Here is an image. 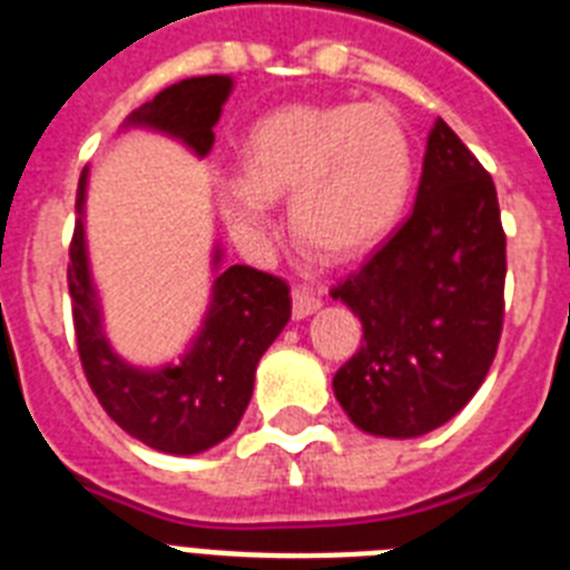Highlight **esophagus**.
<instances>
[{"instance_id": "1", "label": "esophagus", "mask_w": 570, "mask_h": 570, "mask_svg": "<svg viewBox=\"0 0 570 570\" xmlns=\"http://www.w3.org/2000/svg\"><path fill=\"white\" fill-rule=\"evenodd\" d=\"M322 307V295L309 286H295L293 289V318H307Z\"/></svg>"}]
</instances>
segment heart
I'll return each instance as SVG.
<instances>
[{
  "label": "heart",
  "mask_w": 570,
  "mask_h": 570,
  "mask_svg": "<svg viewBox=\"0 0 570 570\" xmlns=\"http://www.w3.org/2000/svg\"><path fill=\"white\" fill-rule=\"evenodd\" d=\"M239 173L222 193V216L239 237H263L272 198L293 196L295 234L331 261H351L401 219L413 146L386 105H286L254 122Z\"/></svg>",
  "instance_id": "obj_1"
}]
</instances>
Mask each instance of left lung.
Wrapping results in <instances>:
<instances>
[{
  "mask_svg": "<svg viewBox=\"0 0 570 570\" xmlns=\"http://www.w3.org/2000/svg\"><path fill=\"white\" fill-rule=\"evenodd\" d=\"M503 281L492 175L436 119L413 213L331 289L363 322L360 351L333 377L348 419L372 436L413 439L460 413L498 354Z\"/></svg>",
  "mask_w": 570,
  "mask_h": 570,
  "instance_id": "1",
  "label": "left lung"
}]
</instances>
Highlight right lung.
<instances>
[{
	"label": "right lung",
	"instance_id": "right-lung-1",
	"mask_svg": "<svg viewBox=\"0 0 570 570\" xmlns=\"http://www.w3.org/2000/svg\"><path fill=\"white\" fill-rule=\"evenodd\" d=\"M228 76L184 78L160 90L125 125H146L187 142L198 157L213 149V125L228 99ZM87 169L78 180L76 230L69 243L67 284L81 368L105 413L128 436L164 453H202L228 439L252 401L254 372L293 313L289 286L269 272L230 266L213 281L205 327L178 365L134 368L114 354L101 331V309L87 266ZM222 254L216 248L213 263Z\"/></svg>",
	"mask_w": 570,
	"mask_h": 570
}]
</instances>
